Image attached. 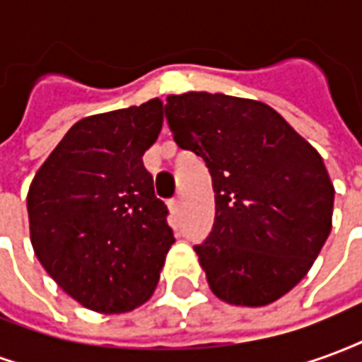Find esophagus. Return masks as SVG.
Returning <instances> with one entry per match:
<instances>
[{"instance_id":"34e87169","label":"esophagus","mask_w":362,"mask_h":362,"mask_svg":"<svg viewBox=\"0 0 362 362\" xmlns=\"http://www.w3.org/2000/svg\"><path fill=\"white\" fill-rule=\"evenodd\" d=\"M168 207H170V211L173 213H178L182 207V199L180 197H173L170 202H168Z\"/></svg>"}]
</instances>
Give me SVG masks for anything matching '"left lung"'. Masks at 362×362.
<instances>
[{
	"mask_svg": "<svg viewBox=\"0 0 362 362\" xmlns=\"http://www.w3.org/2000/svg\"><path fill=\"white\" fill-rule=\"evenodd\" d=\"M165 116L211 174L215 221L194 246L211 291L238 306L277 300L332 230L335 192L318 151L258 100L184 93L166 98Z\"/></svg>",
	"mask_w": 362,
	"mask_h": 362,
	"instance_id": "1",
	"label": "left lung"
}]
</instances>
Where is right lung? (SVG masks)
Instances as JSON below:
<instances>
[{"label":"right lung","mask_w":362,"mask_h":362,"mask_svg":"<svg viewBox=\"0 0 362 362\" xmlns=\"http://www.w3.org/2000/svg\"><path fill=\"white\" fill-rule=\"evenodd\" d=\"M160 127L158 98L79 119L30 184L36 258L90 310H134L157 287L174 235L141 157Z\"/></svg>","instance_id":"add662e5"}]
</instances>
